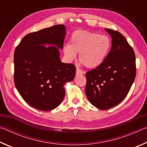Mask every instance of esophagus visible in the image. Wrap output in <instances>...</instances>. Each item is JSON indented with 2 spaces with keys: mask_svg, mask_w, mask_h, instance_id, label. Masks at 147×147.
Returning <instances> with one entry per match:
<instances>
[{
  "mask_svg": "<svg viewBox=\"0 0 147 147\" xmlns=\"http://www.w3.org/2000/svg\"><path fill=\"white\" fill-rule=\"evenodd\" d=\"M84 74V71L82 70H81V69L79 68H76V76L80 75V74Z\"/></svg>",
  "mask_w": 147,
  "mask_h": 147,
  "instance_id": "obj_1",
  "label": "esophagus"
}]
</instances>
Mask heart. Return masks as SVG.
Wrapping results in <instances>:
<instances>
[{
  "instance_id": "obj_1",
  "label": "heart",
  "mask_w": 147,
  "mask_h": 147,
  "mask_svg": "<svg viewBox=\"0 0 147 147\" xmlns=\"http://www.w3.org/2000/svg\"><path fill=\"white\" fill-rule=\"evenodd\" d=\"M111 41L107 36L88 30L73 32L69 45L64 47L67 59L73 61L79 53V61L89 69L98 67L103 63L110 49Z\"/></svg>"
}]
</instances>
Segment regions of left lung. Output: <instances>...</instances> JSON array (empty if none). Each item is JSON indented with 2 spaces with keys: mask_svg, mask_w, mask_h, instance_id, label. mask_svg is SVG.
I'll return each mask as SVG.
<instances>
[{
  "mask_svg": "<svg viewBox=\"0 0 147 147\" xmlns=\"http://www.w3.org/2000/svg\"><path fill=\"white\" fill-rule=\"evenodd\" d=\"M105 30L112 39L110 51L103 63L86 75L87 97L100 109L111 108L123 100L136 75L132 47L120 32Z\"/></svg>",
  "mask_w": 147,
  "mask_h": 147,
  "instance_id": "8db88e82",
  "label": "left lung"
}]
</instances>
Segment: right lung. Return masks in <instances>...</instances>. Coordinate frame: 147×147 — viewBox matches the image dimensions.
I'll use <instances>...</instances> for the list:
<instances>
[{
	"label": "right lung",
	"instance_id": "1",
	"mask_svg": "<svg viewBox=\"0 0 147 147\" xmlns=\"http://www.w3.org/2000/svg\"><path fill=\"white\" fill-rule=\"evenodd\" d=\"M65 36V26L57 24L27 34L15 49V86L24 101L39 110L57 108L65 94V84L75 76V66L59 58L57 48L63 49Z\"/></svg>",
	"mask_w": 147,
	"mask_h": 147
}]
</instances>
